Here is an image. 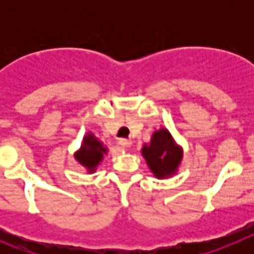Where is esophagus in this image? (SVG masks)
Wrapping results in <instances>:
<instances>
[{
    "mask_svg": "<svg viewBox=\"0 0 254 254\" xmlns=\"http://www.w3.org/2000/svg\"><path fill=\"white\" fill-rule=\"evenodd\" d=\"M131 143H132L131 140H126V138H122V140L120 141V145L122 146L123 150L128 149V147L131 146Z\"/></svg>",
    "mask_w": 254,
    "mask_h": 254,
    "instance_id": "obj_1",
    "label": "esophagus"
}]
</instances>
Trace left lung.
I'll return each instance as SVG.
<instances>
[{
	"label": "left lung",
	"mask_w": 254,
	"mask_h": 254,
	"mask_svg": "<svg viewBox=\"0 0 254 254\" xmlns=\"http://www.w3.org/2000/svg\"><path fill=\"white\" fill-rule=\"evenodd\" d=\"M141 154L155 178L167 179L178 172L183 159V147L177 143L167 128L161 127L152 133L150 142L143 145Z\"/></svg>",
	"instance_id": "8db88e82"
}]
</instances>
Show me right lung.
<instances>
[{
    "label": "right lung",
    "instance_id": "add662e5",
    "mask_svg": "<svg viewBox=\"0 0 254 254\" xmlns=\"http://www.w3.org/2000/svg\"><path fill=\"white\" fill-rule=\"evenodd\" d=\"M107 154L108 147L104 143L96 137L93 132H87L82 138L81 146L73 154V156H75V160L81 167H84L89 174H91L99 167V164L102 163Z\"/></svg>",
    "mask_w": 254,
    "mask_h": 254
}]
</instances>
